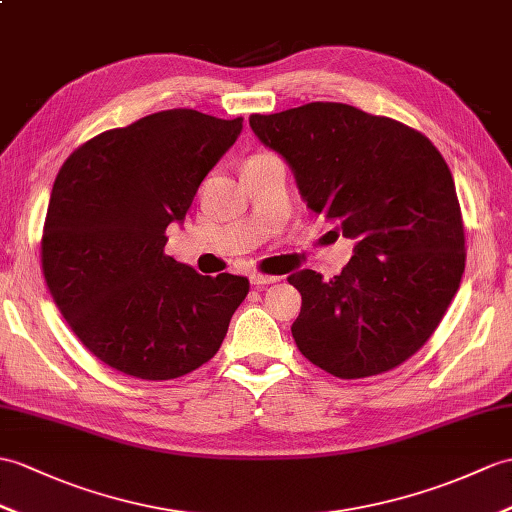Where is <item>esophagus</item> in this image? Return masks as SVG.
<instances>
[{"instance_id": "obj_1", "label": "esophagus", "mask_w": 512, "mask_h": 512, "mask_svg": "<svg viewBox=\"0 0 512 512\" xmlns=\"http://www.w3.org/2000/svg\"><path fill=\"white\" fill-rule=\"evenodd\" d=\"M279 277L275 275H261V272H251V283L255 285V288H264V285H270V283H277Z\"/></svg>"}]
</instances>
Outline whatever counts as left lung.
I'll use <instances>...</instances> for the list:
<instances>
[{"label":"left lung","mask_w":512,"mask_h":512,"mask_svg":"<svg viewBox=\"0 0 512 512\" xmlns=\"http://www.w3.org/2000/svg\"><path fill=\"white\" fill-rule=\"evenodd\" d=\"M307 207L355 242L340 275L299 270L296 347L340 379L386 373L430 340L465 272V227L441 152L419 130L340 102L251 115Z\"/></svg>","instance_id":"left-lung-1"}]
</instances>
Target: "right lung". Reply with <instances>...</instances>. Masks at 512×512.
<instances>
[{
  "instance_id": "obj_1",
  "label": "right lung",
  "mask_w": 512,
  "mask_h": 512,
  "mask_svg": "<svg viewBox=\"0 0 512 512\" xmlns=\"http://www.w3.org/2000/svg\"><path fill=\"white\" fill-rule=\"evenodd\" d=\"M242 117L172 109L113 128L74 150L47 205L41 266L52 299L80 342L115 371L183 377L218 353L248 279L202 277L163 253L202 178Z\"/></svg>"
}]
</instances>
